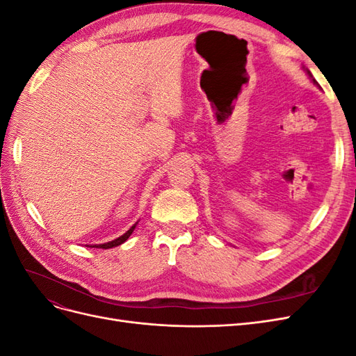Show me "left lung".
Returning <instances> with one entry per match:
<instances>
[{
  "label": "left lung",
  "instance_id": "1",
  "mask_svg": "<svg viewBox=\"0 0 356 356\" xmlns=\"http://www.w3.org/2000/svg\"><path fill=\"white\" fill-rule=\"evenodd\" d=\"M307 74H309V75H310V77H312V74H310V71H307ZM314 81H315V80H314ZM315 83H316V81H315Z\"/></svg>",
  "mask_w": 356,
  "mask_h": 356
}]
</instances>
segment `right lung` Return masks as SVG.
I'll list each match as a JSON object with an SVG mask.
<instances>
[{
	"mask_svg": "<svg viewBox=\"0 0 356 356\" xmlns=\"http://www.w3.org/2000/svg\"><path fill=\"white\" fill-rule=\"evenodd\" d=\"M135 227H136V224H134L131 229H129L123 236H120V238H117V239H114V241H111V242H106V243H99V245H92L90 248H102V250H108V248H114V246H118V245H122L123 242H126L127 239H129V236L132 234V232L135 230Z\"/></svg>",
	"mask_w": 356,
	"mask_h": 356,
	"instance_id": "obj_1",
	"label": "right lung"
}]
</instances>
